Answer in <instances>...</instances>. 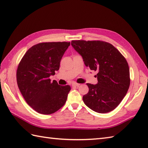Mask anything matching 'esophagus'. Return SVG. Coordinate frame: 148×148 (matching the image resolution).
I'll use <instances>...</instances> for the list:
<instances>
[{
  "mask_svg": "<svg viewBox=\"0 0 148 148\" xmlns=\"http://www.w3.org/2000/svg\"><path fill=\"white\" fill-rule=\"evenodd\" d=\"M80 85L79 84H76V83H74V84H72V87H74V88H76V87H78Z\"/></svg>",
  "mask_w": 148,
  "mask_h": 148,
  "instance_id": "1",
  "label": "esophagus"
}]
</instances>
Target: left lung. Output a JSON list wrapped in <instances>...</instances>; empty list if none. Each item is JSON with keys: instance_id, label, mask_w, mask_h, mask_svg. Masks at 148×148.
I'll return each instance as SVG.
<instances>
[{"instance_id": "1", "label": "left lung", "mask_w": 148, "mask_h": 148, "mask_svg": "<svg viewBox=\"0 0 148 148\" xmlns=\"http://www.w3.org/2000/svg\"><path fill=\"white\" fill-rule=\"evenodd\" d=\"M71 45L82 56L86 67L98 72L97 84H86L89 91L83 97L84 103L99 113L114 110L129 88L126 59L111 44L101 40H72Z\"/></svg>"}]
</instances>
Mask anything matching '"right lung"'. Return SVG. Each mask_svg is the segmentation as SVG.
I'll return each mask as SVG.
<instances>
[{"instance_id": "obj_1", "label": "right lung", "mask_w": 148, "mask_h": 148, "mask_svg": "<svg viewBox=\"0 0 148 148\" xmlns=\"http://www.w3.org/2000/svg\"><path fill=\"white\" fill-rule=\"evenodd\" d=\"M70 42H42L28 50L18 65L16 80L27 103L42 114H50L60 109L71 90L69 85L60 86L49 77L59 70L60 63Z\"/></svg>"}]
</instances>
